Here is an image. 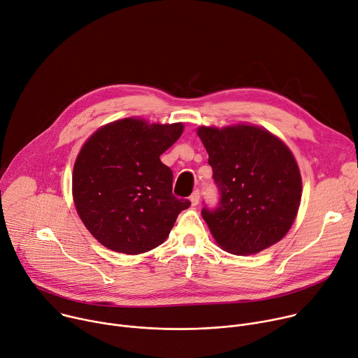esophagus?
Segmentation results:
<instances>
[{"instance_id":"1","label":"esophagus","mask_w":358,"mask_h":358,"mask_svg":"<svg viewBox=\"0 0 358 358\" xmlns=\"http://www.w3.org/2000/svg\"><path fill=\"white\" fill-rule=\"evenodd\" d=\"M199 201H201V190L196 189V190L192 193V196H190V202H192L193 206H196L197 203H199Z\"/></svg>"}]
</instances>
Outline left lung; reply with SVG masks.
<instances>
[{
	"label": "left lung",
	"instance_id": "obj_1",
	"mask_svg": "<svg viewBox=\"0 0 358 358\" xmlns=\"http://www.w3.org/2000/svg\"><path fill=\"white\" fill-rule=\"evenodd\" d=\"M219 189L217 208L202 209L217 245L255 255L282 241L301 199V176L292 150L253 125L197 129Z\"/></svg>",
	"mask_w": 358,
	"mask_h": 358
}]
</instances>
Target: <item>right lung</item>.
Segmentation results:
<instances>
[{
    "instance_id": "1",
    "label": "right lung",
    "mask_w": 358,
    "mask_h": 358,
    "mask_svg": "<svg viewBox=\"0 0 358 358\" xmlns=\"http://www.w3.org/2000/svg\"><path fill=\"white\" fill-rule=\"evenodd\" d=\"M183 125L127 117L99 128L79 152L72 175L76 212L105 248L139 255L162 245L190 206L172 193L173 173L161 155Z\"/></svg>"
}]
</instances>
